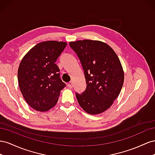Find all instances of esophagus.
<instances>
[{
    "mask_svg": "<svg viewBox=\"0 0 155 155\" xmlns=\"http://www.w3.org/2000/svg\"><path fill=\"white\" fill-rule=\"evenodd\" d=\"M68 86L69 88H72V87H73V83H72V82H69L68 84Z\"/></svg>",
    "mask_w": 155,
    "mask_h": 155,
    "instance_id": "34e87169",
    "label": "esophagus"
}]
</instances>
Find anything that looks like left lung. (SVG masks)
I'll list each match as a JSON object with an SVG mask.
<instances>
[{"label": "left lung", "mask_w": 155, "mask_h": 155, "mask_svg": "<svg viewBox=\"0 0 155 155\" xmlns=\"http://www.w3.org/2000/svg\"><path fill=\"white\" fill-rule=\"evenodd\" d=\"M77 53L84 71L86 89L76 94L79 105L95 115L103 113L112 105L124 82V71L116 53L101 41L78 40L69 43Z\"/></svg>", "instance_id": "1"}]
</instances>
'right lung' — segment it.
Listing matches in <instances>:
<instances>
[{"label":"right lung","instance_id":"add662e5","mask_svg":"<svg viewBox=\"0 0 155 155\" xmlns=\"http://www.w3.org/2000/svg\"><path fill=\"white\" fill-rule=\"evenodd\" d=\"M66 45L64 41L41 42L21 61L17 73L19 88L26 102L34 110L46 112L58 102L65 84L55 62Z\"/></svg>","mask_w":155,"mask_h":155}]
</instances>
